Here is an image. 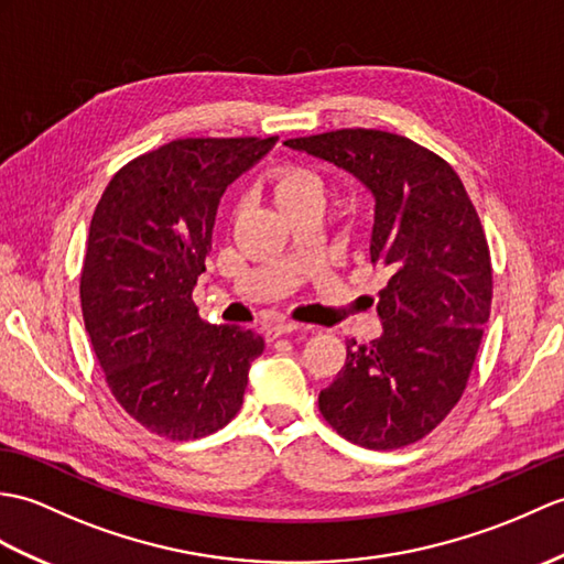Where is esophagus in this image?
I'll return each instance as SVG.
<instances>
[{
    "instance_id": "1",
    "label": "esophagus",
    "mask_w": 564,
    "mask_h": 564,
    "mask_svg": "<svg viewBox=\"0 0 564 564\" xmlns=\"http://www.w3.org/2000/svg\"><path fill=\"white\" fill-rule=\"evenodd\" d=\"M300 326H303V324L291 322V319L273 322V324L269 326V329H267V336H269V338H279V336H283V334H293V332H297Z\"/></svg>"
}]
</instances>
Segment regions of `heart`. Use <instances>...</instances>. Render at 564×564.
<instances>
[{
    "label": "heart",
    "mask_w": 564,
    "mask_h": 564,
    "mask_svg": "<svg viewBox=\"0 0 564 564\" xmlns=\"http://www.w3.org/2000/svg\"><path fill=\"white\" fill-rule=\"evenodd\" d=\"M271 194L283 212H291L303 204H322L326 196L324 177L317 170L300 163H285L269 175Z\"/></svg>",
    "instance_id": "heart-1"
}]
</instances>
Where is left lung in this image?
<instances>
[{"label":"left lung","instance_id":"left-lung-1","mask_svg":"<svg viewBox=\"0 0 564 564\" xmlns=\"http://www.w3.org/2000/svg\"><path fill=\"white\" fill-rule=\"evenodd\" d=\"M285 147L348 170L375 194L370 257L391 271L377 303L382 336L346 341L319 411L365 449L409 447L459 403L490 317V247L476 206L447 161L401 134L336 129Z\"/></svg>","mask_w":564,"mask_h":564}]
</instances>
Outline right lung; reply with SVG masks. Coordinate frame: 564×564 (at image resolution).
Here are the masks:
<instances>
[{
    "label": "right lung",
    "mask_w": 564,
    "mask_h": 564,
    "mask_svg": "<svg viewBox=\"0 0 564 564\" xmlns=\"http://www.w3.org/2000/svg\"><path fill=\"white\" fill-rule=\"evenodd\" d=\"M279 137L175 139L112 175L90 218L82 312L117 403L173 442L212 435L240 411L264 338L199 317L223 192Z\"/></svg>",
    "instance_id": "add662e5"
}]
</instances>
